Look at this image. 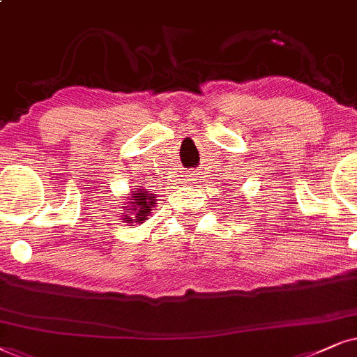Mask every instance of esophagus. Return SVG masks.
Masks as SVG:
<instances>
[{
	"mask_svg": "<svg viewBox=\"0 0 357 357\" xmlns=\"http://www.w3.org/2000/svg\"><path fill=\"white\" fill-rule=\"evenodd\" d=\"M188 176H189V179L192 181V184L199 183V173H197V171H189Z\"/></svg>",
	"mask_w": 357,
	"mask_h": 357,
	"instance_id": "1",
	"label": "esophagus"
}]
</instances>
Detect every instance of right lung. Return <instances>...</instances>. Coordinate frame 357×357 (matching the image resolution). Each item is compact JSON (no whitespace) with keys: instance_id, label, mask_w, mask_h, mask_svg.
Wrapping results in <instances>:
<instances>
[{"instance_id":"add662e5","label":"right lung","mask_w":357,"mask_h":357,"mask_svg":"<svg viewBox=\"0 0 357 357\" xmlns=\"http://www.w3.org/2000/svg\"><path fill=\"white\" fill-rule=\"evenodd\" d=\"M156 204V196L150 189H145L143 186H135L128 196V206H123V222L143 224L148 219V215H151Z\"/></svg>"}]
</instances>
